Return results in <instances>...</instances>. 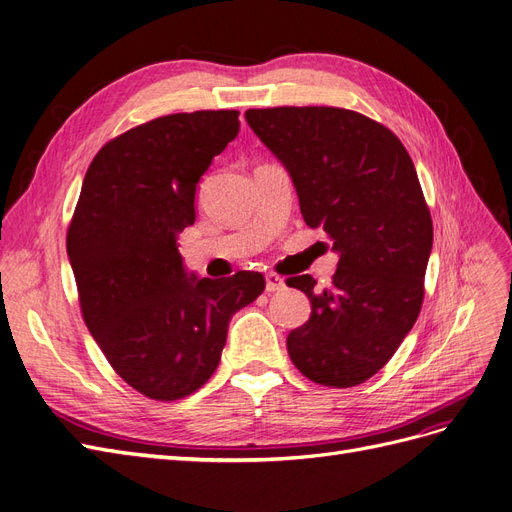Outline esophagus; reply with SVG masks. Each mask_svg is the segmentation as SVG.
I'll list each match as a JSON object with an SVG mask.
<instances>
[{
    "mask_svg": "<svg viewBox=\"0 0 512 512\" xmlns=\"http://www.w3.org/2000/svg\"><path fill=\"white\" fill-rule=\"evenodd\" d=\"M265 282H267V286H265V288H267V292H280V290H284V288H286L284 277L275 275V273H267Z\"/></svg>",
    "mask_w": 512,
    "mask_h": 512,
    "instance_id": "obj_1",
    "label": "esophagus"
}]
</instances>
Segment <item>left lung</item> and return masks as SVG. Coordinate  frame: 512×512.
Instances as JSON below:
<instances>
[{"label":"left lung","mask_w":512,"mask_h":512,"mask_svg":"<svg viewBox=\"0 0 512 512\" xmlns=\"http://www.w3.org/2000/svg\"><path fill=\"white\" fill-rule=\"evenodd\" d=\"M245 119L290 173L305 224L339 254L331 288L314 290L312 275L286 280L312 303L286 339L290 359L318 384H361L423 305L433 226L412 158L389 128L348 108H250Z\"/></svg>","instance_id":"1"}]
</instances>
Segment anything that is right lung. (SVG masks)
Here are the masks:
<instances>
[{
  "instance_id": "1",
  "label": "right lung",
  "mask_w": 512,
  "mask_h": 512,
  "mask_svg": "<svg viewBox=\"0 0 512 512\" xmlns=\"http://www.w3.org/2000/svg\"><path fill=\"white\" fill-rule=\"evenodd\" d=\"M239 134V111L158 117L91 160L66 247L83 320L106 361L149 399L198 391L218 369L228 322L265 277L224 280L183 267L177 235L194 224L200 177Z\"/></svg>"
}]
</instances>
